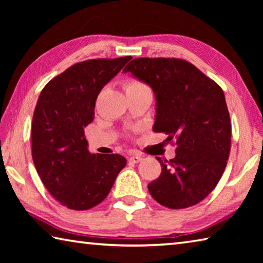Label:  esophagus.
<instances>
[{
    "label": "esophagus",
    "instance_id": "obj_1",
    "mask_svg": "<svg viewBox=\"0 0 263 263\" xmlns=\"http://www.w3.org/2000/svg\"><path fill=\"white\" fill-rule=\"evenodd\" d=\"M142 157H140V155H131L130 158H128V162L131 163H138L139 161H141Z\"/></svg>",
    "mask_w": 263,
    "mask_h": 263
}]
</instances>
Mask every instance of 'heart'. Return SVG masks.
Segmentation results:
<instances>
[{
	"instance_id": "1",
	"label": "heart",
	"mask_w": 263,
	"mask_h": 263,
	"mask_svg": "<svg viewBox=\"0 0 263 263\" xmlns=\"http://www.w3.org/2000/svg\"><path fill=\"white\" fill-rule=\"evenodd\" d=\"M123 87H124V90H125L126 94H127V92L136 91V90H139V89L145 88L146 84L142 83L140 80H138V79L128 78L126 80H124Z\"/></svg>"
}]
</instances>
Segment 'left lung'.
<instances>
[{
    "label": "left lung",
    "instance_id": "left-lung-1",
    "mask_svg": "<svg viewBox=\"0 0 263 263\" xmlns=\"http://www.w3.org/2000/svg\"><path fill=\"white\" fill-rule=\"evenodd\" d=\"M155 92L154 131L175 139V158L159 160L161 174L148 184L152 197L169 209L202 202L216 188L231 151V121L222 89L179 58H136L123 69Z\"/></svg>",
    "mask_w": 263,
    "mask_h": 263
}]
</instances>
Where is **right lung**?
I'll return each instance as SVG.
<instances>
[{
  "label": "right lung",
  "instance_id": "1",
  "mask_svg": "<svg viewBox=\"0 0 263 263\" xmlns=\"http://www.w3.org/2000/svg\"><path fill=\"white\" fill-rule=\"evenodd\" d=\"M130 59L77 62L39 95L31 126L33 163L48 193L72 210L103 202L126 164L122 155L89 153L84 127L94 121L101 89Z\"/></svg>",
  "mask_w": 263,
  "mask_h": 263
}]
</instances>
